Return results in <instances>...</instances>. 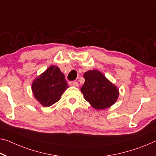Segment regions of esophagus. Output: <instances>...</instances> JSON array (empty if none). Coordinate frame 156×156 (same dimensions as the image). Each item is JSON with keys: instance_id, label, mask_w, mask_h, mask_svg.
Returning a JSON list of instances; mask_svg holds the SVG:
<instances>
[{"instance_id": "obj_1", "label": "esophagus", "mask_w": 156, "mask_h": 156, "mask_svg": "<svg viewBox=\"0 0 156 156\" xmlns=\"http://www.w3.org/2000/svg\"><path fill=\"white\" fill-rule=\"evenodd\" d=\"M69 85L71 86H74V87H78L79 83L76 82V81H70V82L69 83Z\"/></svg>"}]
</instances>
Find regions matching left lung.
I'll return each mask as SVG.
<instances>
[{"label": "left lung", "mask_w": 156, "mask_h": 156, "mask_svg": "<svg viewBox=\"0 0 156 156\" xmlns=\"http://www.w3.org/2000/svg\"><path fill=\"white\" fill-rule=\"evenodd\" d=\"M85 82L81 88L86 101L97 110L107 109L116 102L119 90L102 73L97 70L83 74Z\"/></svg>", "instance_id": "1"}]
</instances>
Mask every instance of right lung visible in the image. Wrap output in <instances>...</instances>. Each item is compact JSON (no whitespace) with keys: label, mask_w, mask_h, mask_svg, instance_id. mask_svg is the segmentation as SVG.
Returning <instances> with one entry per match:
<instances>
[{"label":"right lung","mask_w":156,"mask_h":156,"mask_svg":"<svg viewBox=\"0 0 156 156\" xmlns=\"http://www.w3.org/2000/svg\"><path fill=\"white\" fill-rule=\"evenodd\" d=\"M68 88L65 75L56 66H50L35 78L31 86L35 98L45 107L58 102Z\"/></svg>","instance_id":"1"}]
</instances>
